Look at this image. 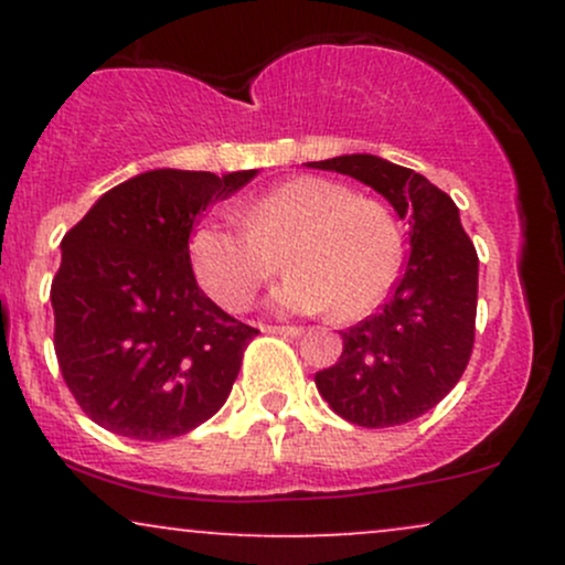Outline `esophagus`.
I'll return each instance as SVG.
<instances>
[{
	"mask_svg": "<svg viewBox=\"0 0 565 565\" xmlns=\"http://www.w3.org/2000/svg\"><path fill=\"white\" fill-rule=\"evenodd\" d=\"M263 332L284 334V337H300L302 329L300 327H263Z\"/></svg>",
	"mask_w": 565,
	"mask_h": 565,
	"instance_id": "obj_1",
	"label": "esophagus"
}]
</instances>
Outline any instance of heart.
Instances as JSON below:
<instances>
[{
  "label": "heart",
  "instance_id": "1",
  "mask_svg": "<svg viewBox=\"0 0 565 565\" xmlns=\"http://www.w3.org/2000/svg\"><path fill=\"white\" fill-rule=\"evenodd\" d=\"M241 225L206 220L191 233V265L212 300L244 310L276 270L289 276L270 291L284 313L361 319L391 289L401 260L393 217L377 201L353 196L323 178H291L238 210Z\"/></svg>",
  "mask_w": 565,
  "mask_h": 565
}]
</instances>
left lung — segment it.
Returning a JSON list of instances; mask_svg holds the SVG:
<instances>
[{
  "label": "left lung",
  "instance_id": "obj_1",
  "mask_svg": "<svg viewBox=\"0 0 565 565\" xmlns=\"http://www.w3.org/2000/svg\"><path fill=\"white\" fill-rule=\"evenodd\" d=\"M308 167L374 188L408 223V257L391 300L342 332L340 361L316 374V387L353 425L412 423L457 385L470 361L476 246L459 223L457 204L425 174L372 153L308 161Z\"/></svg>",
  "mask_w": 565,
  "mask_h": 565
}]
</instances>
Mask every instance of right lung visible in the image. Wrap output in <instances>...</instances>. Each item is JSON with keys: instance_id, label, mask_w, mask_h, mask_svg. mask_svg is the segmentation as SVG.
<instances>
[{"instance_id": "add662e5", "label": "right lung", "mask_w": 565, "mask_h": 565, "mask_svg": "<svg viewBox=\"0 0 565 565\" xmlns=\"http://www.w3.org/2000/svg\"><path fill=\"white\" fill-rule=\"evenodd\" d=\"M255 174H135L63 236L50 289L55 355L93 423L125 438L167 440L225 404L257 329L199 289L188 238L206 206Z\"/></svg>"}]
</instances>
